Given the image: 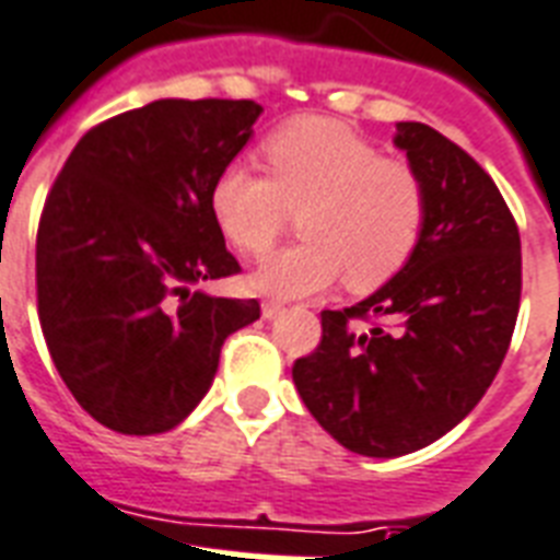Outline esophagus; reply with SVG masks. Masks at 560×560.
I'll return each instance as SVG.
<instances>
[{
    "label": "esophagus",
    "instance_id": "esophagus-1",
    "mask_svg": "<svg viewBox=\"0 0 560 560\" xmlns=\"http://www.w3.org/2000/svg\"><path fill=\"white\" fill-rule=\"evenodd\" d=\"M280 310H283V303L280 301H262V318H275Z\"/></svg>",
    "mask_w": 560,
    "mask_h": 560
}]
</instances>
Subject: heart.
Wrapping results in <instances>:
<instances>
[{
  "instance_id": "b5f03b06",
  "label": "heart",
  "mask_w": 560,
  "mask_h": 560,
  "mask_svg": "<svg viewBox=\"0 0 560 560\" xmlns=\"http://www.w3.org/2000/svg\"><path fill=\"white\" fill-rule=\"evenodd\" d=\"M262 158L268 175L236 160L210 186L212 219L245 257L266 254L289 210H303L306 242L262 259L254 289L303 298L348 275L353 292H374L409 266L427 228V186L409 163L324 116L277 128Z\"/></svg>"
}]
</instances>
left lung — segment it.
<instances>
[{
  "label": "left lung",
  "instance_id": "1",
  "mask_svg": "<svg viewBox=\"0 0 560 560\" xmlns=\"http://www.w3.org/2000/svg\"><path fill=\"white\" fill-rule=\"evenodd\" d=\"M394 145L427 186L423 240L371 298L320 312V345L292 368L312 418L371 458L415 453L474 411L509 353L523 285L517 221L491 175L429 125L397 122Z\"/></svg>",
  "mask_w": 560,
  "mask_h": 560
}]
</instances>
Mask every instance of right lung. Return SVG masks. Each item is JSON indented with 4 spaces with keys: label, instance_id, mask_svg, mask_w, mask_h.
<instances>
[{
    "label": "right lung",
    "instance_id": "right-lung-1",
    "mask_svg": "<svg viewBox=\"0 0 560 560\" xmlns=\"http://www.w3.org/2000/svg\"><path fill=\"white\" fill-rule=\"evenodd\" d=\"M259 114L248 98H160L95 125L60 168L37 231V312L60 380L102 427H177L224 339L259 318L257 301L198 289L240 271L210 186Z\"/></svg>",
    "mask_w": 560,
    "mask_h": 560
}]
</instances>
